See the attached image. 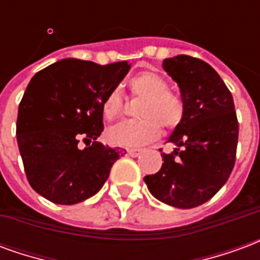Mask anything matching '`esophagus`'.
I'll return each instance as SVG.
<instances>
[{
	"label": "esophagus",
	"mask_w": 260,
	"mask_h": 260,
	"mask_svg": "<svg viewBox=\"0 0 260 260\" xmlns=\"http://www.w3.org/2000/svg\"><path fill=\"white\" fill-rule=\"evenodd\" d=\"M126 152H128V154H129L131 157H138L142 153V150L141 149H129V150H126Z\"/></svg>",
	"instance_id": "obj_1"
}]
</instances>
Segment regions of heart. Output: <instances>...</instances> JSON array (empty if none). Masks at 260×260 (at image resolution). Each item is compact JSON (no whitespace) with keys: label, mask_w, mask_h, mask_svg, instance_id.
<instances>
[{"label":"heart","mask_w":260,"mask_h":260,"mask_svg":"<svg viewBox=\"0 0 260 260\" xmlns=\"http://www.w3.org/2000/svg\"><path fill=\"white\" fill-rule=\"evenodd\" d=\"M132 94L143 97L138 107L142 119H126L113 125L107 131L108 142L114 146L141 147L160 135V125L174 129L184 118V103L180 96L169 90V83L161 75L145 71L131 78ZM124 99L118 89H113L104 97L102 113L106 119H114L122 111Z\"/></svg>","instance_id":"1"}]
</instances>
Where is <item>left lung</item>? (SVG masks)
<instances>
[{"mask_svg": "<svg viewBox=\"0 0 260 260\" xmlns=\"http://www.w3.org/2000/svg\"><path fill=\"white\" fill-rule=\"evenodd\" d=\"M177 82L184 118L170 136L174 152L163 153L158 173L145 177L156 199L178 209H191L216 195L233 171L238 121L231 91L210 65L189 55L163 61Z\"/></svg>", "mask_w": 260, "mask_h": 260, "instance_id": "1", "label": "left lung"}]
</instances>
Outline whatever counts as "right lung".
I'll use <instances>...</instances> for the list:
<instances>
[{
  "mask_svg": "<svg viewBox=\"0 0 260 260\" xmlns=\"http://www.w3.org/2000/svg\"><path fill=\"white\" fill-rule=\"evenodd\" d=\"M126 61L65 58L39 71L18 110L16 139L30 186L53 203L75 205L102 189L124 150L96 142L104 97L128 74ZM86 143L79 149L80 139Z\"/></svg>",
  "mask_w": 260,
  "mask_h": 260,
  "instance_id": "add662e5",
  "label": "right lung"
}]
</instances>
